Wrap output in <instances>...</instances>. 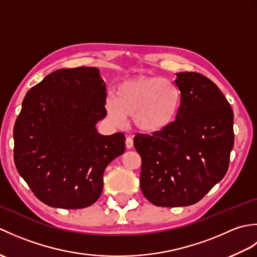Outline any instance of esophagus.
I'll use <instances>...</instances> for the list:
<instances>
[{
	"label": "esophagus",
	"instance_id": "1",
	"mask_svg": "<svg viewBox=\"0 0 257 257\" xmlns=\"http://www.w3.org/2000/svg\"><path fill=\"white\" fill-rule=\"evenodd\" d=\"M133 147H134V140H133V138H130V137L125 138V148L132 149Z\"/></svg>",
	"mask_w": 257,
	"mask_h": 257
}]
</instances>
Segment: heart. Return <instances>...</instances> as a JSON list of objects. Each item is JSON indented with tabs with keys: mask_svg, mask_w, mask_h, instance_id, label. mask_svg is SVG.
<instances>
[{
	"mask_svg": "<svg viewBox=\"0 0 257 257\" xmlns=\"http://www.w3.org/2000/svg\"><path fill=\"white\" fill-rule=\"evenodd\" d=\"M182 105L179 87L163 77H137L117 87L116 96L106 99L110 121L123 125L133 116L135 127L146 134L165 132L177 121Z\"/></svg>",
	"mask_w": 257,
	"mask_h": 257,
	"instance_id": "heart-1",
	"label": "heart"
}]
</instances>
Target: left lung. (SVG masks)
<instances>
[{
	"instance_id": "left-lung-1",
	"label": "left lung",
	"mask_w": 257,
	"mask_h": 257,
	"mask_svg": "<svg viewBox=\"0 0 257 257\" xmlns=\"http://www.w3.org/2000/svg\"><path fill=\"white\" fill-rule=\"evenodd\" d=\"M182 94L180 114L170 128L138 134L140 188L157 206L199 202L225 176L234 145L233 110L213 81L198 73H178Z\"/></svg>"
}]
</instances>
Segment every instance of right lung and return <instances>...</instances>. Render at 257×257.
Returning <instances> with one entry per match:
<instances>
[{"label":"right lung","mask_w":257,"mask_h":257,"mask_svg":"<svg viewBox=\"0 0 257 257\" xmlns=\"http://www.w3.org/2000/svg\"><path fill=\"white\" fill-rule=\"evenodd\" d=\"M106 97L95 67L57 69L27 91L14 124V162L43 203L72 210L99 199L105 169L125 150L122 133L97 132Z\"/></svg>","instance_id":"1"}]
</instances>
